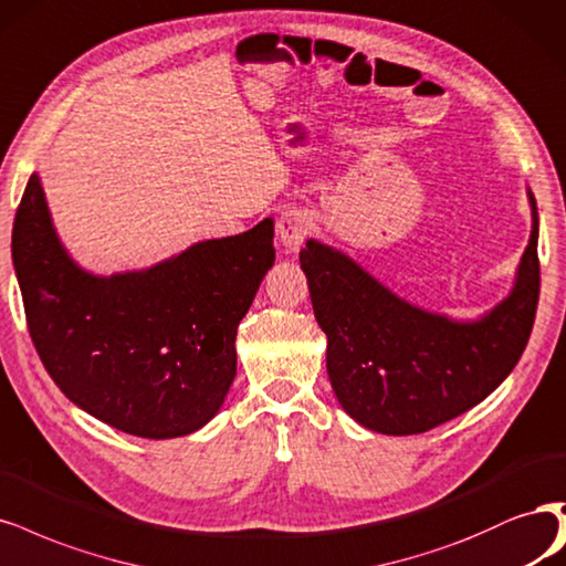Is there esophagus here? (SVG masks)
Listing matches in <instances>:
<instances>
[{"instance_id":"esophagus-1","label":"esophagus","mask_w":566,"mask_h":566,"mask_svg":"<svg viewBox=\"0 0 566 566\" xmlns=\"http://www.w3.org/2000/svg\"><path fill=\"white\" fill-rule=\"evenodd\" d=\"M276 233H279V239H281V243L285 248L297 250L304 243V239L311 233V216H308L306 210H302V208L285 210L283 216L279 218Z\"/></svg>"}]
</instances>
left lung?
<instances>
[{
  "label": "left lung",
  "instance_id": "obj_1",
  "mask_svg": "<svg viewBox=\"0 0 566 566\" xmlns=\"http://www.w3.org/2000/svg\"><path fill=\"white\" fill-rule=\"evenodd\" d=\"M511 295L459 323L409 304L344 252L306 241L300 262L327 335V377L344 412L369 431L415 436L482 402L530 342L538 290V212Z\"/></svg>",
  "mask_w": 566,
  "mask_h": 566
}]
</instances>
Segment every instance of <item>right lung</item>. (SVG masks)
<instances>
[{"label": "right lung", "instance_id": "right-lung-1", "mask_svg": "<svg viewBox=\"0 0 566 566\" xmlns=\"http://www.w3.org/2000/svg\"><path fill=\"white\" fill-rule=\"evenodd\" d=\"M11 255L32 344L57 388L124 433L166 440L199 431L227 398L237 327L274 264V220L145 271L93 276L57 239L32 172Z\"/></svg>", "mask_w": 566, "mask_h": 566}]
</instances>
